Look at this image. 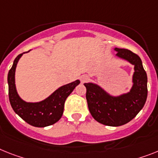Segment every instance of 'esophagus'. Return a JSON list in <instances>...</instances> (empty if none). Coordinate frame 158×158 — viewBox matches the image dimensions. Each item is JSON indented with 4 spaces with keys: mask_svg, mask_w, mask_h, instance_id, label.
Instances as JSON below:
<instances>
[{
    "mask_svg": "<svg viewBox=\"0 0 158 158\" xmlns=\"http://www.w3.org/2000/svg\"><path fill=\"white\" fill-rule=\"evenodd\" d=\"M88 79H89V77L87 76V75H83V76H81L82 83H86Z\"/></svg>",
    "mask_w": 158,
    "mask_h": 158,
    "instance_id": "esophagus-1",
    "label": "esophagus"
}]
</instances>
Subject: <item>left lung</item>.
<instances>
[{
	"label": "left lung",
	"instance_id": "obj_1",
	"mask_svg": "<svg viewBox=\"0 0 158 158\" xmlns=\"http://www.w3.org/2000/svg\"><path fill=\"white\" fill-rule=\"evenodd\" d=\"M115 50L116 56L134 65L133 85L130 91L120 96H112L96 84L84 83L91 116L100 124L112 127L124 125L132 120L143 108L148 95L147 75L140 57L126 49L115 48Z\"/></svg>",
	"mask_w": 158,
	"mask_h": 158
}]
</instances>
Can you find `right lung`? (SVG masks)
Instances as JSON below:
<instances>
[{
  "instance_id": "obj_1",
  "label": "right lung",
  "mask_w": 158,
  "mask_h": 158,
  "mask_svg": "<svg viewBox=\"0 0 158 158\" xmlns=\"http://www.w3.org/2000/svg\"><path fill=\"white\" fill-rule=\"evenodd\" d=\"M23 54L14 59V64L8 74L9 102L14 112L26 123L34 127L43 128L54 124L60 120L63 113L64 104L68 95L79 85L80 81L75 80L62 86L54 93L38 103H27L19 97L15 86V70L18 60Z\"/></svg>"
}]
</instances>
